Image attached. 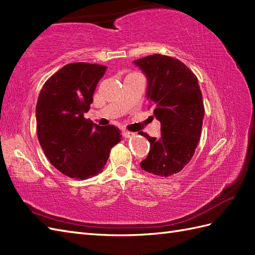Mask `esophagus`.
Returning a JSON list of instances; mask_svg holds the SVG:
<instances>
[{"label":"esophagus","mask_w":255,"mask_h":255,"mask_svg":"<svg viewBox=\"0 0 255 255\" xmlns=\"http://www.w3.org/2000/svg\"><path fill=\"white\" fill-rule=\"evenodd\" d=\"M122 136H123L124 138H132V137L134 136V133H133V132H130V131H127V130H124V131L122 132Z\"/></svg>","instance_id":"obj_1"}]
</instances>
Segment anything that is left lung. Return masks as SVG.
<instances>
[{
    "mask_svg": "<svg viewBox=\"0 0 255 255\" xmlns=\"http://www.w3.org/2000/svg\"><path fill=\"white\" fill-rule=\"evenodd\" d=\"M133 63L147 77V97L161 123L159 139L140 133L150 142L140 166L159 176L176 174L191 161L202 133L205 108L198 80L185 64L169 56L155 53Z\"/></svg>",
    "mask_w": 255,
    "mask_h": 255,
    "instance_id": "left-lung-1",
    "label": "left lung"
}]
</instances>
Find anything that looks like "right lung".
<instances>
[{
    "label": "right lung",
    "instance_id": "1",
    "mask_svg": "<svg viewBox=\"0 0 255 255\" xmlns=\"http://www.w3.org/2000/svg\"><path fill=\"white\" fill-rule=\"evenodd\" d=\"M106 68L67 64L46 81L38 96V140L50 163L69 177L86 180L100 174L111 149L122 140L117 127L99 126L84 118Z\"/></svg>",
    "mask_w": 255,
    "mask_h": 255
}]
</instances>
